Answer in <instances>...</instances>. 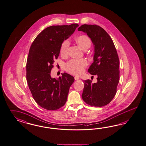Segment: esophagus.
<instances>
[{
    "mask_svg": "<svg viewBox=\"0 0 146 146\" xmlns=\"http://www.w3.org/2000/svg\"><path fill=\"white\" fill-rule=\"evenodd\" d=\"M74 79H75V80H79V77H78V76H75V77H74Z\"/></svg>",
    "mask_w": 146,
    "mask_h": 146,
    "instance_id": "34e87169",
    "label": "esophagus"
}]
</instances>
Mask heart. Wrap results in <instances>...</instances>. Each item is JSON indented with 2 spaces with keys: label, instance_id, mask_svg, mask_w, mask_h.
Returning <instances> with one entry per match:
<instances>
[{
  "label": "heart",
  "instance_id": "1",
  "mask_svg": "<svg viewBox=\"0 0 146 146\" xmlns=\"http://www.w3.org/2000/svg\"><path fill=\"white\" fill-rule=\"evenodd\" d=\"M75 42L81 48L84 50H87L88 49L91 45L92 41L88 37L85 35L79 36L75 38ZM70 46V43L68 40H64L61 44L60 48V53L63 57H66L68 52V49ZM88 65V62L85 59H82L80 60H71L68 62L65 65V68L67 71L73 75H81L84 72L86 67Z\"/></svg>",
  "mask_w": 146,
  "mask_h": 146
}]
</instances>
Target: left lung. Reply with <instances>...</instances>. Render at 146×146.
Masks as SVG:
<instances>
[{
  "label": "left lung",
  "instance_id": "left-lung-1",
  "mask_svg": "<svg viewBox=\"0 0 146 146\" xmlns=\"http://www.w3.org/2000/svg\"><path fill=\"white\" fill-rule=\"evenodd\" d=\"M78 30L86 33L93 42L94 62L88 72L97 76L96 83L90 80L84 81L82 99L91 106H104L115 97L119 83V60L117 50L110 36L102 27L83 25Z\"/></svg>",
  "mask_w": 146,
  "mask_h": 146
}]
</instances>
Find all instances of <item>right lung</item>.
<instances>
[{"label": "right lung", "instance_id": "add662e5", "mask_svg": "<svg viewBox=\"0 0 146 146\" xmlns=\"http://www.w3.org/2000/svg\"><path fill=\"white\" fill-rule=\"evenodd\" d=\"M79 26L71 25L47 27L37 36L29 49L26 65V78L29 88L36 102L48 110H56L66 102L69 89L74 78L66 73L58 79L50 73L60 48Z\"/></svg>", "mask_w": 146, "mask_h": 146}]
</instances>
